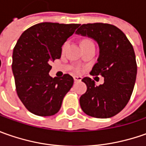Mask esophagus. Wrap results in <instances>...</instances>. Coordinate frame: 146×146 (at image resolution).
I'll return each mask as SVG.
<instances>
[{"instance_id":"esophagus-1","label":"esophagus","mask_w":146,"mask_h":146,"mask_svg":"<svg viewBox=\"0 0 146 146\" xmlns=\"http://www.w3.org/2000/svg\"><path fill=\"white\" fill-rule=\"evenodd\" d=\"M74 80L76 82H78V81H81L82 80V77L80 76H74Z\"/></svg>"}]
</instances>
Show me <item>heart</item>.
I'll return each mask as SVG.
<instances>
[{"label":"heart","instance_id":"1","mask_svg":"<svg viewBox=\"0 0 146 146\" xmlns=\"http://www.w3.org/2000/svg\"><path fill=\"white\" fill-rule=\"evenodd\" d=\"M86 41H90V40H84L83 42H86ZM66 46H67V43H64L63 45H62V50L64 51L65 49H66ZM80 69H77V72H80Z\"/></svg>","mask_w":146,"mask_h":146}]
</instances>
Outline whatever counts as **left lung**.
Listing matches in <instances>:
<instances>
[{"label": "left lung", "mask_w": 146, "mask_h": 146, "mask_svg": "<svg viewBox=\"0 0 146 146\" xmlns=\"http://www.w3.org/2000/svg\"><path fill=\"white\" fill-rule=\"evenodd\" d=\"M76 34L98 42L99 57L90 75L104 77L99 86L88 77L82 80L87 91L80 98L81 109L95 118L113 117L126 106L135 85L137 66L132 44L120 29L108 23L83 24Z\"/></svg>", "instance_id": "left-lung-1"}]
</instances>
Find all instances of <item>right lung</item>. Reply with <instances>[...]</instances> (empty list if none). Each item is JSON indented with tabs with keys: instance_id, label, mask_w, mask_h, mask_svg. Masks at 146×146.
Returning a JSON list of instances; mask_svg holds the SVG:
<instances>
[{
	"instance_id": "obj_1",
	"label": "right lung",
	"mask_w": 146,
	"mask_h": 146,
	"mask_svg": "<svg viewBox=\"0 0 146 146\" xmlns=\"http://www.w3.org/2000/svg\"><path fill=\"white\" fill-rule=\"evenodd\" d=\"M80 24L41 23L27 29L13 51L12 70L19 98L31 113L51 116L58 113L74 83L72 76L48 75L51 62L59 59L62 46Z\"/></svg>"
}]
</instances>
